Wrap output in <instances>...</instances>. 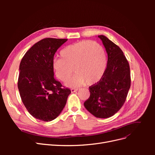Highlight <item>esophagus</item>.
Masks as SVG:
<instances>
[{
    "instance_id": "1",
    "label": "esophagus",
    "mask_w": 155,
    "mask_h": 155,
    "mask_svg": "<svg viewBox=\"0 0 155 155\" xmlns=\"http://www.w3.org/2000/svg\"><path fill=\"white\" fill-rule=\"evenodd\" d=\"M78 91V88H72L71 89L72 92H76Z\"/></svg>"
}]
</instances>
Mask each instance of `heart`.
I'll list each match as a JSON object with an SVG mask.
<instances>
[{"instance_id": "heart-1", "label": "heart", "mask_w": 155, "mask_h": 155, "mask_svg": "<svg viewBox=\"0 0 155 155\" xmlns=\"http://www.w3.org/2000/svg\"><path fill=\"white\" fill-rule=\"evenodd\" d=\"M61 58L52 62L54 72L59 80L67 81L74 71L76 74L67 83L69 87H78L87 83L93 85L104 76L107 68L105 50L96 42L83 41L68 45L61 51Z\"/></svg>"}]
</instances>
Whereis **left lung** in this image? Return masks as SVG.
<instances>
[{
    "instance_id": "8db88e82",
    "label": "left lung",
    "mask_w": 155,
    "mask_h": 155,
    "mask_svg": "<svg viewBox=\"0 0 155 155\" xmlns=\"http://www.w3.org/2000/svg\"><path fill=\"white\" fill-rule=\"evenodd\" d=\"M98 37L108 55L107 68L100 80L89 87L91 95L84 106L96 118H107L124 104L130 87V72L128 61L119 46L104 35Z\"/></svg>"
}]
</instances>
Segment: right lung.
Here are the masks:
<instances>
[{
	"mask_svg": "<svg viewBox=\"0 0 155 155\" xmlns=\"http://www.w3.org/2000/svg\"><path fill=\"white\" fill-rule=\"evenodd\" d=\"M68 39L45 38L28 50L19 66L18 88L23 104L36 119H55L71 91L54 78L52 62L57 50Z\"/></svg>",
	"mask_w": 155,
	"mask_h": 155,
	"instance_id": "add662e5",
	"label": "right lung"
}]
</instances>
